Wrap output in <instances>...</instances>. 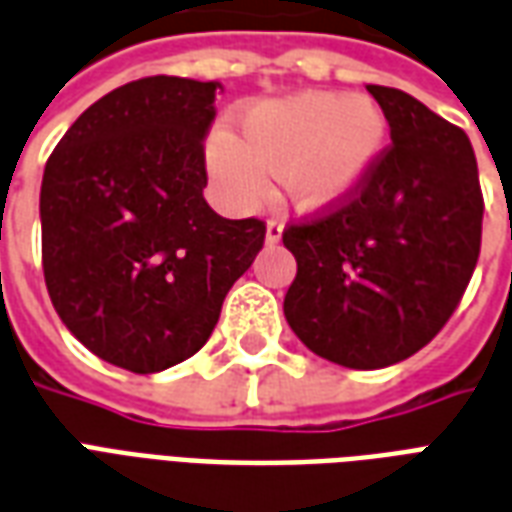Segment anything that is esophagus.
<instances>
[{"label": "esophagus", "mask_w": 512, "mask_h": 512, "mask_svg": "<svg viewBox=\"0 0 512 512\" xmlns=\"http://www.w3.org/2000/svg\"><path fill=\"white\" fill-rule=\"evenodd\" d=\"M281 237H283V220L281 218L267 220V245L281 242Z\"/></svg>", "instance_id": "34e87169"}]
</instances>
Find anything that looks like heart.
Segmentation results:
<instances>
[{"label": "heart", "mask_w": 512, "mask_h": 512, "mask_svg": "<svg viewBox=\"0 0 512 512\" xmlns=\"http://www.w3.org/2000/svg\"><path fill=\"white\" fill-rule=\"evenodd\" d=\"M387 125L365 98L297 92L242 108L234 136L210 138L207 163L234 207L267 196V177L281 171L286 196L300 210H324L352 193L382 155Z\"/></svg>", "instance_id": "b5f03b06"}]
</instances>
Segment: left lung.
Returning <instances> with one entry per match:
<instances>
[{"label":"left lung","instance_id":"left-lung-1","mask_svg":"<svg viewBox=\"0 0 512 512\" xmlns=\"http://www.w3.org/2000/svg\"><path fill=\"white\" fill-rule=\"evenodd\" d=\"M368 92L393 144L352 193L283 229L297 259L286 322L313 354L357 371L401 363L434 341L483 237L469 136L401 89Z\"/></svg>","mask_w":512,"mask_h":512}]
</instances>
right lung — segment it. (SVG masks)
<instances>
[{"label": "right lung", "instance_id": "right-lung-1", "mask_svg": "<svg viewBox=\"0 0 512 512\" xmlns=\"http://www.w3.org/2000/svg\"><path fill=\"white\" fill-rule=\"evenodd\" d=\"M218 87L130 81L92 103L46 163L48 297L89 352L133 374L199 352L264 245V220L220 218L204 201Z\"/></svg>", "mask_w": 512, "mask_h": 512}]
</instances>
